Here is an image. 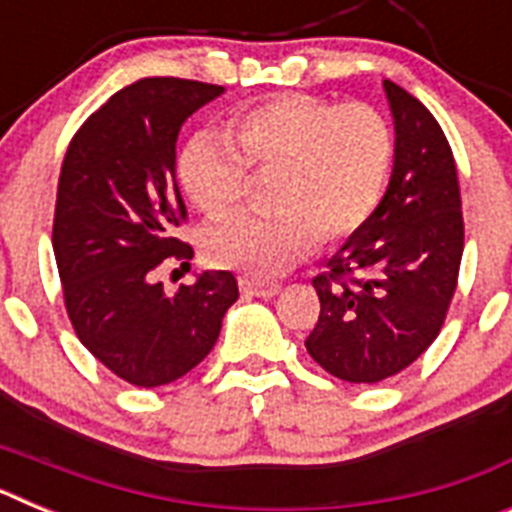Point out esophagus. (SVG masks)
Instances as JSON below:
<instances>
[{"label":"esophagus","mask_w":512,"mask_h":512,"mask_svg":"<svg viewBox=\"0 0 512 512\" xmlns=\"http://www.w3.org/2000/svg\"><path fill=\"white\" fill-rule=\"evenodd\" d=\"M277 282H266V279H253V277H241V292L248 297H274L279 295Z\"/></svg>","instance_id":"esophagus-1"}]
</instances>
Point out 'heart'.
<instances>
[{
	"mask_svg": "<svg viewBox=\"0 0 512 512\" xmlns=\"http://www.w3.org/2000/svg\"><path fill=\"white\" fill-rule=\"evenodd\" d=\"M395 140L369 104L284 94L233 112L225 135L200 133L179 153L184 194L210 217L246 197L248 171L269 174L264 215L233 217L207 235L212 261L279 277L318 243L341 241L372 217L390 182Z\"/></svg>",
	"mask_w": 512,
	"mask_h": 512,
	"instance_id": "b5f03b06",
	"label": "heart"
}]
</instances>
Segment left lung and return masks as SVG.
Returning <instances> with one entry per match:
<instances>
[{"instance_id": "8db88e82", "label": "left lung", "mask_w": 512, "mask_h": 512, "mask_svg": "<svg viewBox=\"0 0 512 512\" xmlns=\"http://www.w3.org/2000/svg\"><path fill=\"white\" fill-rule=\"evenodd\" d=\"M395 161L382 202L312 279L320 318L307 354L343 382L374 384L436 341L454 297L464 220L454 153L436 117L382 81Z\"/></svg>"}]
</instances>
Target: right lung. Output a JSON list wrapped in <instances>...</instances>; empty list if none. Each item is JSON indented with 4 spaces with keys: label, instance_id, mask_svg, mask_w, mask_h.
Here are the masks:
<instances>
[{
    "label": "right lung",
    "instance_id": "right-lung-1",
    "mask_svg": "<svg viewBox=\"0 0 512 512\" xmlns=\"http://www.w3.org/2000/svg\"><path fill=\"white\" fill-rule=\"evenodd\" d=\"M223 92L171 76L135 81L81 125L63 158L53 253L66 310L94 359L135 387L192 372L238 300L230 271H202L174 295L153 277L164 259H192L174 235L187 217L176 138Z\"/></svg>",
    "mask_w": 512,
    "mask_h": 512
}]
</instances>
